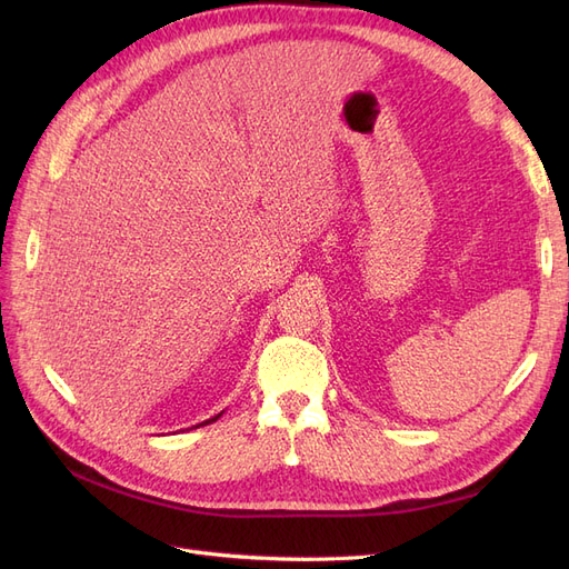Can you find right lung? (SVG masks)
<instances>
[{
  "instance_id": "add662e5",
  "label": "right lung",
  "mask_w": 569,
  "mask_h": 569,
  "mask_svg": "<svg viewBox=\"0 0 569 569\" xmlns=\"http://www.w3.org/2000/svg\"><path fill=\"white\" fill-rule=\"evenodd\" d=\"M220 416H222V412H218V416H216V418H211V420H203V422H199L197 427H201V425H209V422H216Z\"/></svg>"
}]
</instances>
